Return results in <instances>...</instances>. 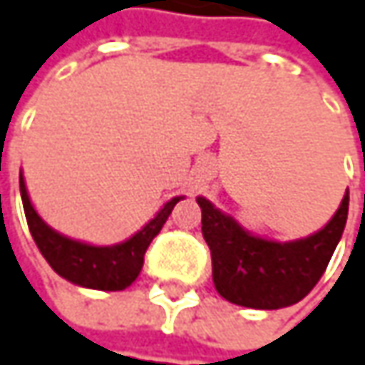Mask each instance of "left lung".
I'll list each match as a JSON object with an SVG mask.
<instances>
[{
	"label": "left lung",
	"instance_id": "obj_1",
	"mask_svg": "<svg viewBox=\"0 0 365 365\" xmlns=\"http://www.w3.org/2000/svg\"><path fill=\"white\" fill-rule=\"evenodd\" d=\"M202 209V236L211 249L217 292L236 305L252 309H280L305 299L336 249L349 213V192L336 215L317 234L274 242L242 230L207 198L198 196Z\"/></svg>",
	"mask_w": 365,
	"mask_h": 365
}]
</instances>
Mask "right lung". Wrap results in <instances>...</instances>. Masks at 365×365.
Listing matches in <instances>:
<instances>
[{
  "label": "right lung",
  "instance_id": "right-lung-1",
  "mask_svg": "<svg viewBox=\"0 0 365 365\" xmlns=\"http://www.w3.org/2000/svg\"><path fill=\"white\" fill-rule=\"evenodd\" d=\"M20 196H22V207H24L31 236L37 249L46 257V261L51 265V269L77 286L96 288V290H123L131 286V282H135L142 272L144 255L150 242L169 219L173 207L182 200V196L169 200L150 223H146L135 236H131L123 245L91 247L71 240L53 232L50 225H46V221L37 215V211L29 200L22 173H20Z\"/></svg>",
  "mask_w": 365,
  "mask_h": 365
}]
</instances>
